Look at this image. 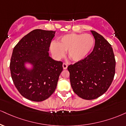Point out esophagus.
<instances>
[{"label": "esophagus", "instance_id": "1", "mask_svg": "<svg viewBox=\"0 0 126 126\" xmlns=\"http://www.w3.org/2000/svg\"><path fill=\"white\" fill-rule=\"evenodd\" d=\"M67 64L66 63H64L63 64V69H67Z\"/></svg>", "mask_w": 126, "mask_h": 126}]
</instances>
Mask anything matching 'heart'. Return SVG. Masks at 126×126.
Masks as SVG:
<instances>
[{"instance_id": "heart-1", "label": "heart", "mask_w": 126, "mask_h": 126, "mask_svg": "<svg viewBox=\"0 0 126 126\" xmlns=\"http://www.w3.org/2000/svg\"><path fill=\"white\" fill-rule=\"evenodd\" d=\"M94 39L90 34L70 33L62 36L50 45V50L56 58H62L67 51L68 57L73 62L84 59L92 50Z\"/></svg>"}]
</instances>
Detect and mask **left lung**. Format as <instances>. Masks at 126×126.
Masks as SVG:
<instances>
[{
    "mask_svg": "<svg viewBox=\"0 0 126 126\" xmlns=\"http://www.w3.org/2000/svg\"><path fill=\"white\" fill-rule=\"evenodd\" d=\"M91 32L95 39L93 50L84 59L67 67L73 90L85 100L97 98L108 90L116 67L111 45L96 32Z\"/></svg>",
    "mask_w": 126,
    "mask_h": 126,
    "instance_id": "8db88e82",
    "label": "left lung"
}]
</instances>
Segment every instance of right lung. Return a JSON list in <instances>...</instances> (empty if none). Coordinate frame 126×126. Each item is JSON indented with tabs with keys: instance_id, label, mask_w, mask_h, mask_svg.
<instances>
[{
	"instance_id": "1",
	"label": "right lung",
	"mask_w": 126,
	"mask_h": 126,
	"mask_svg": "<svg viewBox=\"0 0 126 126\" xmlns=\"http://www.w3.org/2000/svg\"><path fill=\"white\" fill-rule=\"evenodd\" d=\"M55 32L34 30L13 48L10 63L12 80L21 95L30 100H45L56 88L63 62L52 59L48 52ZM27 61L34 65L32 71L24 67V63Z\"/></svg>"
}]
</instances>
